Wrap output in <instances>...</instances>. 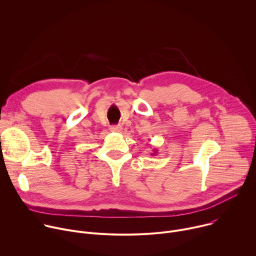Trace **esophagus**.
<instances>
[{"label": "esophagus", "instance_id": "esophagus-1", "mask_svg": "<svg viewBox=\"0 0 256 256\" xmlns=\"http://www.w3.org/2000/svg\"><path fill=\"white\" fill-rule=\"evenodd\" d=\"M109 130H110V132H120L122 130V128L120 126H112Z\"/></svg>", "mask_w": 256, "mask_h": 256}]
</instances>
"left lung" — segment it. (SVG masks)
Masks as SVG:
<instances>
[{
    "label": "left lung",
    "mask_w": 256,
    "mask_h": 256,
    "mask_svg": "<svg viewBox=\"0 0 256 256\" xmlns=\"http://www.w3.org/2000/svg\"><path fill=\"white\" fill-rule=\"evenodd\" d=\"M156 154H157V150L154 149V151H153V153H151V155H152V156H155Z\"/></svg>",
    "instance_id": "obj_1"
}]
</instances>
